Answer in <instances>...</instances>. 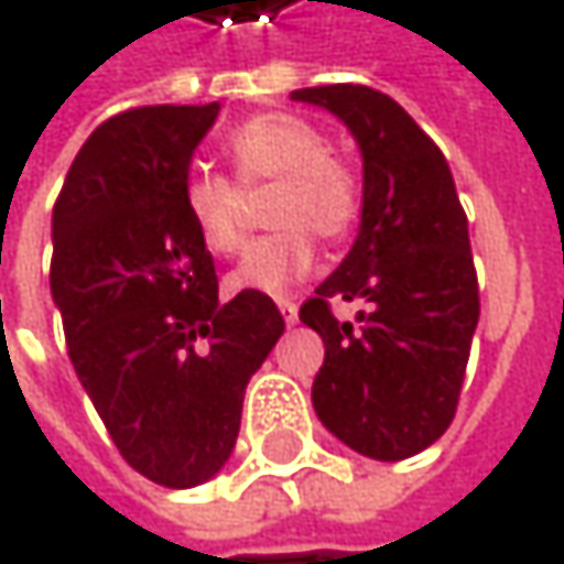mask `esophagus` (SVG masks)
<instances>
[{"label": "esophagus", "instance_id": "esophagus-1", "mask_svg": "<svg viewBox=\"0 0 564 564\" xmlns=\"http://www.w3.org/2000/svg\"><path fill=\"white\" fill-rule=\"evenodd\" d=\"M279 312H282V318H285L289 325L299 322V305H295L292 299H279Z\"/></svg>", "mask_w": 564, "mask_h": 564}]
</instances>
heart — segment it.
<instances>
[{"mask_svg": "<svg viewBox=\"0 0 564 564\" xmlns=\"http://www.w3.org/2000/svg\"><path fill=\"white\" fill-rule=\"evenodd\" d=\"M226 155L236 165L239 185L275 182L269 223L275 232L256 239L246 259L229 272L232 292H282L295 285L315 262L312 232L341 239L356 226L362 188L341 159L328 152L325 135L289 112H265L242 122ZM226 175L192 169L182 182V213L202 249L232 256L242 246V192Z\"/></svg>", "mask_w": 564, "mask_h": 564, "instance_id": "1", "label": "heart"}]
</instances>
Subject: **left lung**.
Segmentation results:
<instances>
[{
  "instance_id": "left-lung-1",
  "label": "left lung",
  "mask_w": 564,
  "mask_h": 564,
  "mask_svg": "<svg viewBox=\"0 0 564 564\" xmlns=\"http://www.w3.org/2000/svg\"><path fill=\"white\" fill-rule=\"evenodd\" d=\"M292 99L328 109L362 152L359 236L299 312L325 341L312 405L348 448L402 462L445 435L462 395L478 325L468 219L442 149L395 99L351 83ZM335 301L367 308L338 323Z\"/></svg>"
}]
</instances>
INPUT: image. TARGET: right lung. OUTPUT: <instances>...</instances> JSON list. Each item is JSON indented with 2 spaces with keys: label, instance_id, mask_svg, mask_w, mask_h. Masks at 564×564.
Returning a JSON list of instances; mask_svg holds the SVG:
<instances>
[{
  "label": "right lung",
  "instance_id": "right-lung-1",
  "mask_svg": "<svg viewBox=\"0 0 564 564\" xmlns=\"http://www.w3.org/2000/svg\"><path fill=\"white\" fill-rule=\"evenodd\" d=\"M219 102L142 106L102 122L52 208V302L68 359L122 458L192 488L232 455L249 379L285 318L265 292L219 302L182 213L192 152Z\"/></svg>",
  "mask_w": 564,
  "mask_h": 564
}]
</instances>
